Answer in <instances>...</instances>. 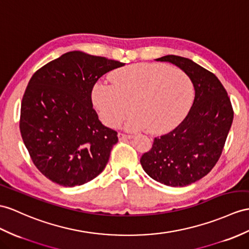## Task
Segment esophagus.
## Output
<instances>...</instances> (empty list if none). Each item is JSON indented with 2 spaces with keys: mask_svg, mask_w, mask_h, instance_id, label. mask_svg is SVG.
<instances>
[{
  "mask_svg": "<svg viewBox=\"0 0 249 249\" xmlns=\"http://www.w3.org/2000/svg\"><path fill=\"white\" fill-rule=\"evenodd\" d=\"M118 138L119 141H124V139L132 138V135H126V134H124V133H118Z\"/></svg>",
  "mask_w": 249,
  "mask_h": 249,
  "instance_id": "obj_1",
  "label": "esophagus"
}]
</instances>
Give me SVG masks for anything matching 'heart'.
<instances>
[{"label":"heart","mask_w":249,"mask_h":249,"mask_svg":"<svg viewBox=\"0 0 249 249\" xmlns=\"http://www.w3.org/2000/svg\"><path fill=\"white\" fill-rule=\"evenodd\" d=\"M112 84L98 83L93 105L104 124L116 128L129 113L125 128L170 132L184 120L192 106L195 89L184 71L162 63H138L114 71Z\"/></svg>","instance_id":"b5f03b06"}]
</instances>
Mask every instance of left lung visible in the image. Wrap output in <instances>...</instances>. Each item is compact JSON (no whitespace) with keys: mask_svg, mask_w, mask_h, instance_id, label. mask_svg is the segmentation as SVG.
I'll return each instance as SVG.
<instances>
[{"mask_svg":"<svg viewBox=\"0 0 249 249\" xmlns=\"http://www.w3.org/2000/svg\"><path fill=\"white\" fill-rule=\"evenodd\" d=\"M155 60L184 71L196 94L186 118L170 133L156 137L141 163L159 183L185 187L203 178L219 160L233 120L231 102L217 77L192 60L174 54Z\"/></svg>","mask_w":249,"mask_h":249,"instance_id":"1","label":"left lung"}]
</instances>
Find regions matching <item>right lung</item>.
<instances>
[{"label":"right lung","mask_w":249,"mask_h":249,"mask_svg":"<svg viewBox=\"0 0 249 249\" xmlns=\"http://www.w3.org/2000/svg\"><path fill=\"white\" fill-rule=\"evenodd\" d=\"M124 65L74 51L29 80L21 105V135L35 166L53 183L80 186L105 170L117 132L101 124L90 96L102 75Z\"/></svg>","instance_id":"right-lung-1"}]
</instances>
